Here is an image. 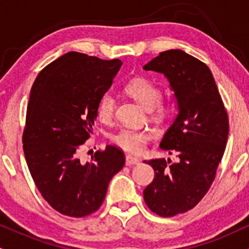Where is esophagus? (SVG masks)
Here are the masks:
<instances>
[{"label": "esophagus", "instance_id": "34e87169", "mask_svg": "<svg viewBox=\"0 0 249 249\" xmlns=\"http://www.w3.org/2000/svg\"><path fill=\"white\" fill-rule=\"evenodd\" d=\"M125 162H126V166H133V164L139 163L140 160L136 157H132V155H126Z\"/></svg>", "mask_w": 249, "mask_h": 249}]
</instances>
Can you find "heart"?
Returning a JSON list of instances; mask_svg holds the SVG:
<instances>
[{"label": "heart", "mask_w": 249, "mask_h": 249, "mask_svg": "<svg viewBox=\"0 0 249 249\" xmlns=\"http://www.w3.org/2000/svg\"><path fill=\"white\" fill-rule=\"evenodd\" d=\"M127 95L134 98L145 109L153 111L158 118H163L173 111L174 104L172 101H161V89L157 83L146 77H137L131 80L125 86ZM116 101L111 94L102 96L97 106V115L102 122H110L115 115ZM154 138L151 130H137V128H122L119 132L112 136V142L117 146L130 152V153H142L146 145Z\"/></svg>", "instance_id": "1"}]
</instances>
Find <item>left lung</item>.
I'll use <instances>...</instances> for the list:
<instances>
[{
    "mask_svg": "<svg viewBox=\"0 0 249 249\" xmlns=\"http://www.w3.org/2000/svg\"><path fill=\"white\" fill-rule=\"evenodd\" d=\"M143 70L163 74L178 102V116L160 143L178 161H143L154 169L143 190L146 204L161 217H174L195 208L210 189L225 152L229 117L211 71L184 51L161 52Z\"/></svg>",
    "mask_w": 249,
    "mask_h": 249,
    "instance_id": "obj_1",
    "label": "left lung"
}]
</instances>
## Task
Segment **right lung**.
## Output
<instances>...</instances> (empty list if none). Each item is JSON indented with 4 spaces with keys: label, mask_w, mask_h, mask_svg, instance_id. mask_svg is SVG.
Wrapping results in <instances>:
<instances>
[{
    "label": "right lung",
    "mask_w": 249,
    "mask_h": 249,
    "mask_svg": "<svg viewBox=\"0 0 249 249\" xmlns=\"http://www.w3.org/2000/svg\"><path fill=\"white\" fill-rule=\"evenodd\" d=\"M123 62L68 52L38 74L30 92L23 149L39 193L55 211L81 218L106 198L113 175L124 167L121 148L107 145L90 162L79 149L92 132L97 106Z\"/></svg>",
    "instance_id": "obj_1"
}]
</instances>
